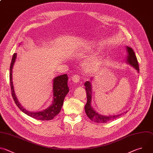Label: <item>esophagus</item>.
Listing matches in <instances>:
<instances>
[{"label": "esophagus", "mask_w": 153, "mask_h": 153, "mask_svg": "<svg viewBox=\"0 0 153 153\" xmlns=\"http://www.w3.org/2000/svg\"><path fill=\"white\" fill-rule=\"evenodd\" d=\"M79 79H80V77H79V76H78V75H74V76H73L72 78H71V80H72L73 82L74 83H75L79 82Z\"/></svg>", "instance_id": "1"}]
</instances>
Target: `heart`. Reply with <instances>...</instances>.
<instances>
[{
  "instance_id": "1",
  "label": "heart",
  "mask_w": 153,
  "mask_h": 153,
  "mask_svg": "<svg viewBox=\"0 0 153 153\" xmlns=\"http://www.w3.org/2000/svg\"><path fill=\"white\" fill-rule=\"evenodd\" d=\"M102 60L99 58L93 59L86 66V71L89 73H95L100 67Z\"/></svg>"
}]
</instances>
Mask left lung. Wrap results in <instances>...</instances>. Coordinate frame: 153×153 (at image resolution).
Segmentation results:
<instances>
[{
    "instance_id": "left-lung-1",
    "label": "left lung",
    "mask_w": 153,
    "mask_h": 153,
    "mask_svg": "<svg viewBox=\"0 0 153 153\" xmlns=\"http://www.w3.org/2000/svg\"><path fill=\"white\" fill-rule=\"evenodd\" d=\"M126 50L128 52V56L126 59V62L130 64L131 66H133L137 71V72L139 73V64L134 51L131 48L128 47H126ZM92 79L93 78H91L90 80H92ZM91 82V81H87L84 83L87 96V102L85 106V110L87 116L89 117V119H90L92 121H94L97 123H106L110 120H114L119 117L120 115H122V114H120L113 116H103L99 114V113L96 112V111L91 106L92 100V84Z\"/></svg>"
}]
</instances>
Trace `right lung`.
Listing matches in <instances>:
<instances>
[{
  "instance_id": "add662e5",
  "label": "right lung",
  "mask_w": 153,
  "mask_h": 153,
  "mask_svg": "<svg viewBox=\"0 0 153 153\" xmlns=\"http://www.w3.org/2000/svg\"><path fill=\"white\" fill-rule=\"evenodd\" d=\"M17 57V54L14 53L13 56L11 63L10 65V81L12 97L14 100L15 103L18 106L20 110L27 114L28 116L36 119L37 120H50L53 119L55 116H56L60 111L61 108L63 105V100L65 97L69 92V88L68 86V76L67 74H63L55 77L53 79V100L52 104L45 110L39 111V112H30L26 110L22 105L20 104L16 96L14 86L13 83L12 79V73L13 67L14 63L16 61Z\"/></svg>"
}]
</instances>
